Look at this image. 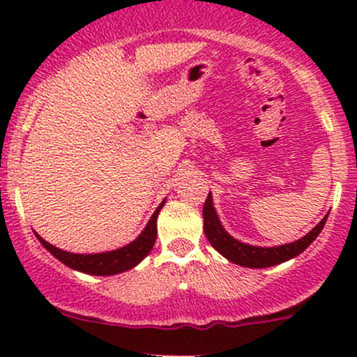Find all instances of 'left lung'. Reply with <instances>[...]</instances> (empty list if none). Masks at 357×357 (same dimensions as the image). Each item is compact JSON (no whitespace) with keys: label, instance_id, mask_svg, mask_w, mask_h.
<instances>
[{"label":"left lung","instance_id":"8db88e82","mask_svg":"<svg viewBox=\"0 0 357 357\" xmlns=\"http://www.w3.org/2000/svg\"><path fill=\"white\" fill-rule=\"evenodd\" d=\"M213 196L211 192L208 195L206 202L203 206V220H204V235H206L208 241L211 247L220 252L221 255L233 264L241 265V267L248 268H267L273 267V265L282 264V261L290 260V258L297 257L309 247L312 241L317 238L319 233L322 231L324 225L327 221V215L319 221L317 227L302 236L301 240L292 241V243L278 245V247H253V245L241 243V241L235 240L231 235H228L227 230L221 227V221L216 215L215 206H213Z\"/></svg>","mask_w":357,"mask_h":357}]
</instances>
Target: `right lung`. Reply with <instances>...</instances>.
Returning a JSON list of instances; mask_svg holds the SVG:
<instances>
[{
	"label": "right lung",
	"instance_id": "1",
	"mask_svg": "<svg viewBox=\"0 0 357 357\" xmlns=\"http://www.w3.org/2000/svg\"><path fill=\"white\" fill-rule=\"evenodd\" d=\"M166 202H162L158 206V210L154 211V215L151 216L149 223L146 225V228L142 230L141 235L136 240L130 241L126 247L112 250V252H104V253H70L53 247L52 243L45 241L42 236L36 235V238L40 240V243L43 245L53 257L59 258L61 264H65L67 267L73 270H79V272L90 273V275H116V273H122L126 270L134 268L142 258L147 257V253L151 252V248L154 247L155 236H158V227H155V221H158V215L161 211V208L165 206Z\"/></svg>",
	"mask_w": 357,
	"mask_h": 357
}]
</instances>
